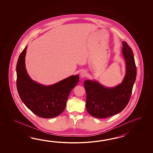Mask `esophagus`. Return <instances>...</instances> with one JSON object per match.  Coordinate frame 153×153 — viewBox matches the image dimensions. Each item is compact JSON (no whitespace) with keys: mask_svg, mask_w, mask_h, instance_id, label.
<instances>
[{"mask_svg":"<svg viewBox=\"0 0 153 153\" xmlns=\"http://www.w3.org/2000/svg\"><path fill=\"white\" fill-rule=\"evenodd\" d=\"M87 75V72L85 71H82L80 73V76L81 78H84Z\"/></svg>","mask_w":153,"mask_h":153,"instance_id":"obj_1","label":"esophagus"}]
</instances>
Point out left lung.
<instances>
[{
	"instance_id": "obj_1",
	"label": "left lung",
	"mask_w": 153,
	"mask_h": 153,
	"mask_svg": "<svg viewBox=\"0 0 153 153\" xmlns=\"http://www.w3.org/2000/svg\"><path fill=\"white\" fill-rule=\"evenodd\" d=\"M123 45L126 72L120 84L109 88L96 80H86L84 82L86 92V108L94 117L102 119L118 114L130 101L136 79V66L130 46L125 42H123Z\"/></svg>"
}]
</instances>
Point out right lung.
<instances>
[{"label":"right lung","instance_id":"1","mask_svg":"<svg viewBox=\"0 0 153 153\" xmlns=\"http://www.w3.org/2000/svg\"><path fill=\"white\" fill-rule=\"evenodd\" d=\"M26 46L18 59L16 65L17 88L23 103L39 117H56L65 109L72 89L79 81L78 74L71 75L55 84H41L32 80L27 72Z\"/></svg>","mask_w":153,"mask_h":153}]
</instances>
